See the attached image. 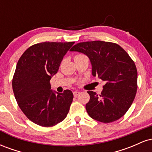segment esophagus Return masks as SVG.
Returning <instances> with one entry per match:
<instances>
[{"label": "esophagus", "mask_w": 152, "mask_h": 152, "mask_svg": "<svg viewBox=\"0 0 152 152\" xmlns=\"http://www.w3.org/2000/svg\"><path fill=\"white\" fill-rule=\"evenodd\" d=\"M73 94H74V96H78V94H80V91H75L73 92Z\"/></svg>", "instance_id": "1"}]
</instances>
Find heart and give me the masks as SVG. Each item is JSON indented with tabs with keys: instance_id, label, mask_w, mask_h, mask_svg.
<instances>
[{
	"instance_id": "obj_1",
	"label": "heart",
	"mask_w": 152,
	"mask_h": 152,
	"mask_svg": "<svg viewBox=\"0 0 152 152\" xmlns=\"http://www.w3.org/2000/svg\"><path fill=\"white\" fill-rule=\"evenodd\" d=\"M76 57H81V56H83V55H82V54H79V55H77V56H76ZM75 56V57H76Z\"/></svg>"
}]
</instances>
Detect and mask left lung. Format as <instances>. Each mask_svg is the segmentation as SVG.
Returning <instances> with one entry per match:
<instances>
[{
	"label": "left lung",
	"instance_id": "left-lung-1",
	"mask_svg": "<svg viewBox=\"0 0 152 152\" xmlns=\"http://www.w3.org/2000/svg\"><path fill=\"white\" fill-rule=\"evenodd\" d=\"M71 51L87 56L93 76L105 81L98 95L88 91L86 109L90 117L103 123L116 121L129 109L137 90V70L129 54L118 44L94 41L77 43Z\"/></svg>",
	"mask_w": 152,
	"mask_h": 152
}]
</instances>
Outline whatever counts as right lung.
<instances>
[{
  "label": "right lung",
  "instance_id": "add662e5",
  "mask_svg": "<svg viewBox=\"0 0 152 152\" xmlns=\"http://www.w3.org/2000/svg\"><path fill=\"white\" fill-rule=\"evenodd\" d=\"M74 42H43L29 47L19 58L12 86L15 100L28 119L41 126L65 119L74 95L51 90L50 80Z\"/></svg>",
  "mask_w": 152,
  "mask_h": 152
}]
</instances>
